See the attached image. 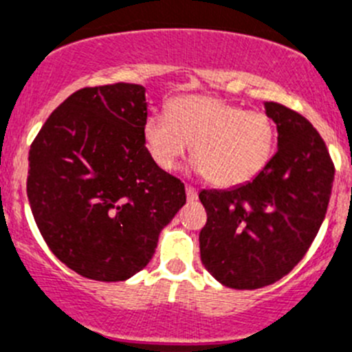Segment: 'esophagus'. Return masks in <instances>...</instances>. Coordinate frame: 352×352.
<instances>
[{
	"label": "esophagus",
	"instance_id": "obj_1",
	"mask_svg": "<svg viewBox=\"0 0 352 352\" xmlns=\"http://www.w3.org/2000/svg\"><path fill=\"white\" fill-rule=\"evenodd\" d=\"M186 196H188V201H195L198 198V191L192 186H186Z\"/></svg>",
	"mask_w": 352,
	"mask_h": 352
}]
</instances>
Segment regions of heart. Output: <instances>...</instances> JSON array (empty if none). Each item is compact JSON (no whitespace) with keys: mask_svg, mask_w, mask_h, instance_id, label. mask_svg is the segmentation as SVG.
Here are the masks:
<instances>
[{"mask_svg":"<svg viewBox=\"0 0 352 352\" xmlns=\"http://www.w3.org/2000/svg\"><path fill=\"white\" fill-rule=\"evenodd\" d=\"M144 140L161 170H172L191 145L196 168L205 179L233 188L258 177L270 163L277 128L267 112L191 94L170 101L166 113L148 116Z\"/></svg>","mask_w":352,"mask_h":352,"instance_id":"b5f03b06","label":"heart"}]
</instances>
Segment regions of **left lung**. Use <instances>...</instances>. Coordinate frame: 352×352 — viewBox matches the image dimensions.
I'll return each mask as SVG.
<instances>
[{
	"mask_svg": "<svg viewBox=\"0 0 352 352\" xmlns=\"http://www.w3.org/2000/svg\"><path fill=\"white\" fill-rule=\"evenodd\" d=\"M278 148L258 177L230 191H204L201 263L221 284L258 289L289 274L314 242L335 166L324 140L298 112L265 103Z\"/></svg>",
	"mask_w": 352,
	"mask_h": 352,
	"instance_id": "8db88e82",
	"label": "left lung"
}]
</instances>
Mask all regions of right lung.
<instances>
[{
	"label": "right lung",
	"mask_w": 352,
	"mask_h": 352,
	"mask_svg": "<svg viewBox=\"0 0 352 352\" xmlns=\"http://www.w3.org/2000/svg\"><path fill=\"white\" fill-rule=\"evenodd\" d=\"M145 87L107 84L66 98L30 148L28 199L54 256L78 275L126 280L151 261L186 188L144 140Z\"/></svg>",
	"instance_id": "add662e5"
}]
</instances>
